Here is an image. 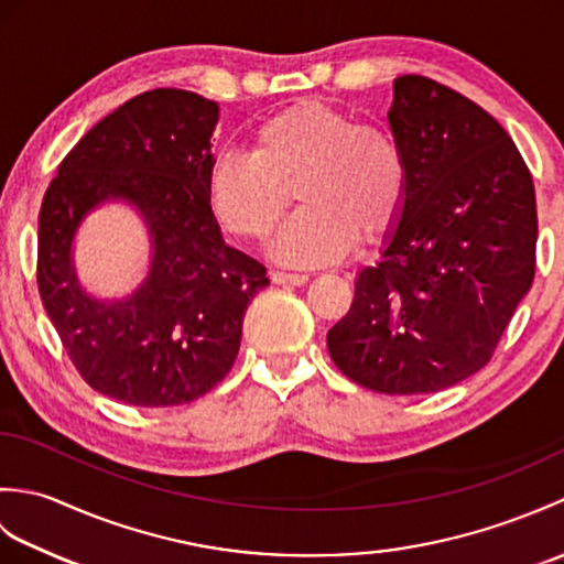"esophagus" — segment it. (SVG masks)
<instances>
[{
    "mask_svg": "<svg viewBox=\"0 0 564 564\" xmlns=\"http://www.w3.org/2000/svg\"><path fill=\"white\" fill-rule=\"evenodd\" d=\"M307 273H289V271H271V281L281 285H303L307 283Z\"/></svg>",
    "mask_w": 564,
    "mask_h": 564,
    "instance_id": "obj_1",
    "label": "esophagus"
}]
</instances>
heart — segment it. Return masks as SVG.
I'll list each match as a JSON object with an SVG mask.
<instances>
[{
	"mask_svg": "<svg viewBox=\"0 0 564 564\" xmlns=\"http://www.w3.org/2000/svg\"><path fill=\"white\" fill-rule=\"evenodd\" d=\"M291 191L303 208L275 232L271 254L295 267L327 263L358 237L378 242L398 225L404 154L386 128L305 99L263 118L249 135V154L220 152L206 176L215 220L245 239L273 230Z\"/></svg>",
	"mask_w": 564,
	"mask_h": 564,
	"instance_id": "heart-1",
	"label": "heart"
}]
</instances>
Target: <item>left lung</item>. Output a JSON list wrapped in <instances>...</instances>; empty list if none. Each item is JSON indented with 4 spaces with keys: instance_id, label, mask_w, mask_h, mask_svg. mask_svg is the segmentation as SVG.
Returning <instances> with one entry per match:
<instances>
[{
    "instance_id": "1",
    "label": "left lung",
    "mask_w": 564,
    "mask_h": 564,
    "mask_svg": "<svg viewBox=\"0 0 564 564\" xmlns=\"http://www.w3.org/2000/svg\"><path fill=\"white\" fill-rule=\"evenodd\" d=\"M406 196L376 267L327 332L332 361L358 386L424 394L492 358L535 273V188L509 133L475 101L404 75L388 111Z\"/></svg>"
}]
</instances>
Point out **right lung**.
I'll return each mask as SVG.
<instances>
[{
	"instance_id": "obj_1",
	"label": "right lung",
	"mask_w": 564,
	"mask_h": 564,
	"mask_svg": "<svg viewBox=\"0 0 564 564\" xmlns=\"http://www.w3.org/2000/svg\"><path fill=\"white\" fill-rule=\"evenodd\" d=\"M220 106L152 89L118 106L69 150L39 215V291L87 386L135 406L198 400L232 368L247 305L267 269L225 245L206 176ZM106 202H126L151 237V267L130 296L78 283L74 237Z\"/></svg>"
}]
</instances>
